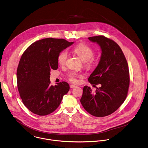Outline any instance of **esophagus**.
Wrapping results in <instances>:
<instances>
[{"mask_svg":"<svg viewBox=\"0 0 148 148\" xmlns=\"http://www.w3.org/2000/svg\"><path fill=\"white\" fill-rule=\"evenodd\" d=\"M70 88L73 89V88H75V87H76V86H75V85H71L70 86Z\"/></svg>","mask_w":148,"mask_h":148,"instance_id":"obj_1","label":"esophagus"}]
</instances>
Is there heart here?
I'll return each instance as SVG.
<instances>
[{
	"label": "heart",
	"instance_id": "1",
	"mask_svg": "<svg viewBox=\"0 0 148 148\" xmlns=\"http://www.w3.org/2000/svg\"><path fill=\"white\" fill-rule=\"evenodd\" d=\"M73 51L85 62V66L88 69L94 67L98 62V58L94 55L93 49L87 45L79 44L73 49ZM67 58L68 52L66 50L61 51L57 57V61L59 65H64ZM67 76L70 81L75 82L77 81L76 77L79 76V74L74 71H70L67 74Z\"/></svg>",
	"mask_w": 148,
	"mask_h": 148
}]
</instances>
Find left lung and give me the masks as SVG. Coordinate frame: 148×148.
<instances>
[{
	"instance_id": "1",
	"label": "left lung",
	"mask_w": 148,
	"mask_h": 148,
	"mask_svg": "<svg viewBox=\"0 0 148 148\" xmlns=\"http://www.w3.org/2000/svg\"><path fill=\"white\" fill-rule=\"evenodd\" d=\"M101 47L99 63L89 77V82L99 84L95 92L85 86L81 99L84 109L92 116L105 117L116 111L125 101L129 86L127 62L118 44L104 36L88 38Z\"/></svg>"
}]
</instances>
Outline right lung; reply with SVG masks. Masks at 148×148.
<instances>
[{
  "label": "right lung",
  "mask_w": 148,
  "mask_h": 148,
  "mask_svg": "<svg viewBox=\"0 0 148 148\" xmlns=\"http://www.w3.org/2000/svg\"><path fill=\"white\" fill-rule=\"evenodd\" d=\"M74 43L63 39L45 38L31 44L20 59L16 72L18 89L25 106L32 113L46 116L59 106L69 91L66 82L50 85V70L58 67L59 53Z\"/></svg>",
  "instance_id": "1"
}]
</instances>
